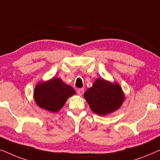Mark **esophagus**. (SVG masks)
Listing matches in <instances>:
<instances>
[{
	"mask_svg": "<svg viewBox=\"0 0 160 160\" xmlns=\"http://www.w3.org/2000/svg\"><path fill=\"white\" fill-rule=\"evenodd\" d=\"M77 92H78V94L79 96H82L84 93V89L83 88H79Z\"/></svg>",
	"mask_w": 160,
	"mask_h": 160,
	"instance_id": "1",
	"label": "esophagus"
}]
</instances>
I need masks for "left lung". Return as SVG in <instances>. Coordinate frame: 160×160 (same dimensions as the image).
Masks as SVG:
<instances>
[{"label":"left lung","mask_w":160,"mask_h":160,"mask_svg":"<svg viewBox=\"0 0 160 160\" xmlns=\"http://www.w3.org/2000/svg\"><path fill=\"white\" fill-rule=\"evenodd\" d=\"M84 98L93 112L103 116L121 107L124 101V94L118 83L99 78L85 92Z\"/></svg>","instance_id":"8db88e82"}]
</instances>
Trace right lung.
<instances>
[{
  "label": "right lung",
  "mask_w": 160,
  "mask_h": 160,
  "mask_svg": "<svg viewBox=\"0 0 160 160\" xmlns=\"http://www.w3.org/2000/svg\"><path fill=\"white\" fill-rule=\"evenodd\" d=\"M75 93L72 86L65 84L60 78H52L39 82L34 89V100L39 107L56 112L63 108L68 98Z\"/></svg>",
  "instance_id": "obj_1"
}]
</instances>
